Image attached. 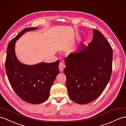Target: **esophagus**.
I'll return each mask as SVG.
<instances>
[{
  "label": "esophagus",
  "instance_id": "1",
  "mask_svg": "<svg viewBox=\"0 0 126 126\" xmlns=\"http://www.w3.org/2000/svg\"><path fill=\"white\" fill-rule=\"evenodd\" d=\"M65 68V64H64V63L63 62H60V65H59L60 71L62 72Z\"/></svg>",
  "mask_w": 126,
  "mask_h": 126
}]
</instances>
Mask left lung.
Returning a JSON list of instances; mask_svg holds the SVG:
<instances>
[{
    "label": "left lung",
    "instance_id": "left-lung-1",
    "mask_svg": "<svg viewBox=\"0 0 126 126\" xmlns=\"http://www.w3.org/2000/svg\"><path fill=\"white\" fill-rule=\"evenodd\" d=\"M88 46L81 44L78 51L65 60L64 70L70 98L79 104L95 100L109 83L112 70L113 51L99 31L93 30Z\"/></svg>",
    "mask_w": 126,
    "mask_h": 126
}]
</instances>
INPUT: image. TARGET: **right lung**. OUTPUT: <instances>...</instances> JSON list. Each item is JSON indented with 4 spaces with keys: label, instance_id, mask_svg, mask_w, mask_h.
I'll use <instances>...</instances> for the list:
<instances>
[{
    "label": "right lung",
    "instance_id": "1",
    "mask_svg": "<svg viewBox=\"0 0 126 126\" xmlns=\"http://www.w3.org/2000/svg\"><path fill=\"white\" fill-rule=\"evenodd\" d=\"M37 29L26 28L8 43L5 69L11 86L19 97L28 103L39 104L47 100L50 90L59 74V61L26 65L17 59L15 52L16 41L26 32Z\"/></svg>",
    "mask_w": 126,
    "mask_h": 126
}]
</instances>
